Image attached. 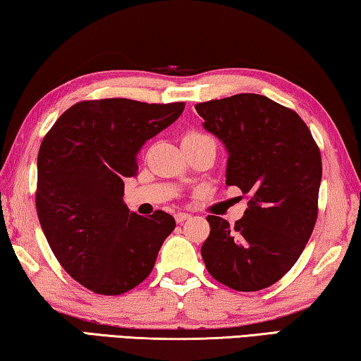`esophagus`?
Returning <instances> with one entry per match:
<instances>
[{"label":"esophagus","instance_id":"obj_1","mask_svg":"<svg viewBox=\"0 0 361 361\" xmlns=\"http://www.w3.org/2000/svg\"><path fill=\"white\" fill-rule=\"evenodd\" d=\"M174 217H176L177 224H182V222H185L187 219H190V214H188V212H177Z\"/></svg>","mask_w":361,"mask_h":361}]
</instances>
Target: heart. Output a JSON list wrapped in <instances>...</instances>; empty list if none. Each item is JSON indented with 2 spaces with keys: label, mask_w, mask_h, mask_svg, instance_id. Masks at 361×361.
Masks as SVG:
<instances>
[{
  "label": "heart",
  "mask_w": 361,
  "mask_h": 361,
  "mask_svg": "<svg viewBox=\"0 0 361 361\" xmlns=\"http://www.w3.org/2000/svg\"><path fill=\"white\" fill-rule=\"evenodd\" d=\"M197 135H200V134H197V133H190V134H187L185 137H197Z\"/></svg>",
  "instance_id": "obj_1"
}]
</instances>
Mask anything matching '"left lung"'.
Here are the masks:
<instances>
[{
    "label": "left lung",
    "instance_id": "1",
    "mask_svg": "<svg viewBox=\"0 0 361 361\" xmlns=\"http://www.w3.org/2000/svg\"><path fill=\"white\" fill-rule=\"evenodd\" d=\"M203 128L228 152L227 185L238 187L247 209L235 226L208 216L202 256L212 279L235 291L279 281L314 232L322 155L305 123L261 94H236L195 105Z\"/></svg>",
    "mask_w": 361,
    "mask_h": 361
}]
</instances>
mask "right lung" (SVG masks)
<instances>
[{
  "label": "right lung",
  "mask_w": 361,
  "mask_h": 361,
  "mask_svg": "<svg viewBox=\"0 0 361 361\" xmlns=\"http://www.w3.org/2000/svg\"><path fill=\"white\" fill-rule=\"evenodd\" d=\"M184 102L82 100L65 110L38 152L37 212L65 271L92 293L118 296L144 281L176 221L142 217L123 202L137 153L180 116Z\"/></svg>",
  "instance_id": "obj_1"
}]
</instances>
